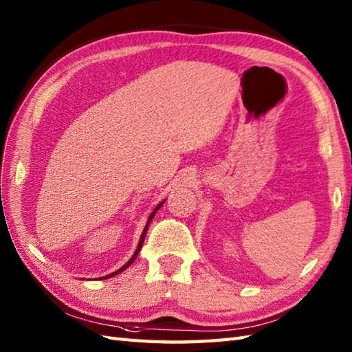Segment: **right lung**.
I'll return each instance as SVG.
<instances>
[{"label":"right lung","mask_w":352,"mask_h":352,"mask_svg":"<svg viewBox=\"0 0 352 352\" xmlns=\"http://www.w3.org/2000/svg\"><path fill=\"white\" fill-rule=\"evenodd\" d=\"M163 203H164V201H162V203L159 204V206H157L155 208H154V212L151 213V214H149V218H148V222H146V226H145V228H144V231H142V236H140V241H139V245H138V248H136V251H134V254H133V257L129 260V261H126V263L122 266V267H119L118 269V271H115V272H111L110 275H106V276H102V280H106V278H110V276H115V275H118L119 272H122V271H125V269L126 267H129L131 263H133V261L134 260H136V257H138V254H139V251H140V248H142V245H144V241H145V234H146V230H148V226H149V222H151L153 221V218H154V214L157 213V210H159V208L163 206Z\"/></svg>","instance_id":"right-lung-1"}]
</instances>
